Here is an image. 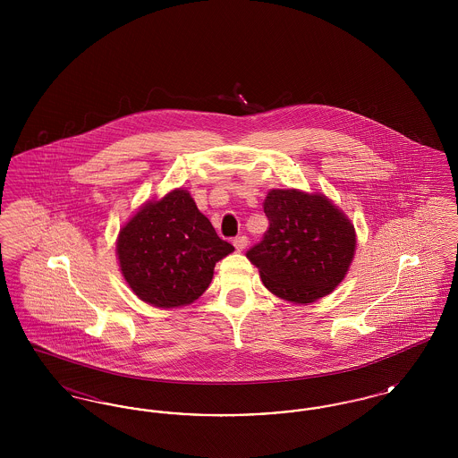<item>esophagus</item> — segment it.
Returning <instances> with one entry per match:
<instances>
[{"mask_svg": "<svg viewBox=\"0 0 458 458\" xmlns=\"http://www.w3.org/2000/svg\"><path fill=\"white\" fill-rule=\"evenodd\" d=\"M247 243H249V239H247L245 235H240V237L233 239V245H235V249H237L239 252L247 247Z\"/></svg>", "mask_w": 458, "mask_h": 458, "instance_id": "34e87169", "label": "esophagus"}]
</instances>
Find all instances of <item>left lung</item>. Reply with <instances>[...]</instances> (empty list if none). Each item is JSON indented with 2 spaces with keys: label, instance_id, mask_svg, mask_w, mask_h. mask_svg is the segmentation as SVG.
I'll use <instances>...</instances> for the list:
<instances>
[{
  "label": "left lung",
  "instance_id": "obj_1",
  "mask_svg": "<svg viewBox=\"0 0 458 458\" xmlns=\"http://www.w3.org/2000/svg\"><path fill=\"white\" fill-rule=\"evenodd\" d=\"M269 228L247 250L264 286L295 304H310L344 280L355 252L347 216L321 194L271 191L264 200Z\"/></svg>",
  "mask_w": 458,
  "mask_h": 458
}]
</instances>
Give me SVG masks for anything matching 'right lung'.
<instances>
[{"mask_svg":"<svg viewBox=\"0 0 458 458\" xmlns=\"http://www.w3.org/2000/svg\"><path fill=\"white\" fill-rule=\"evenodd\" d=\"M122 273L139 299L172 309L199 299L213 280L215 264L233 252L187 191L148 202L120 230Z\"/></svg>","mask_w":458,"mask_h":458,"instance_id":"obj_1","label":"right lung"}]
</instances>
